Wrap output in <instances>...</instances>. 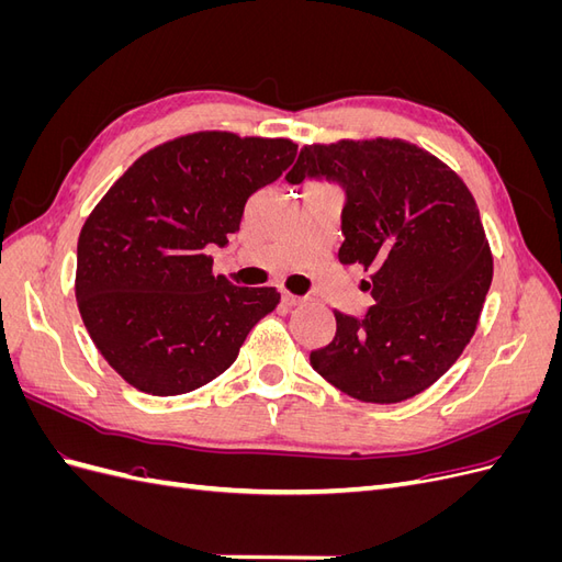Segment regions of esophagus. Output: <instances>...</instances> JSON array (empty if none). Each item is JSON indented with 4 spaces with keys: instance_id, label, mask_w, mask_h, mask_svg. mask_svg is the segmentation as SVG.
Returning <instances> with one entry per match:
<instances>
[{
    "instance_id": "34e87169",
    "label": "esophagus",
    "mask_w": 562,
    "mask_h": 562,
    "mask_svg": "<svg viewBox=\"0 0 562 562\" xmlns=\"http://www.w3.org/2000/svg\"><path fill=\"white\" fill-rule=\"evenodd\" d=\"M281 302L285 304V307H297V304H302V297L291 295V293H283V295H281Z\"/></svg>"
}]
</instances>
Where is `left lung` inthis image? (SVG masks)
Returning <instances> with one entry per match:
<instances>
[{
	"mask_svg": "<svg viewBox=\"0 0 562 562\" xmlns=\"http://www.w3.org/2000/svg\"><path fill=\"white\" fill-rule=\"evenodd\" d=\"M291 184L345 192L339 260L372 269L363 316L335 312L337 333L310 363L366 403H401L462 356L492 283L481 213L457 173L411 143L342 140L300 149Z\"/></svg>",
	"mask_w": 562,
	"mask_h": 562,
	"instance_id": "1",
	"label": "left lung"
}]
</instances>
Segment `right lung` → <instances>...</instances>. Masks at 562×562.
Returning a JSON list of instances; mask_svg holds the SVG:
<instances>
[{"mask_svg": "<svg viewBox=\"0 0 562 562\" xmlns=\"http://www.w3.org/2000/svg\"><path fill=\"white\" fill-rule=\"evenodd\" d=\"M291 140L194 133L149 149L81 227L77 302L105 361L135 389L180 396L236 361L277 288L213 277V246L239 232L248 199L283 176Z\"/></svg>", "mask_w": 562, "mask_h": 562, "instance_id": "1", "label": "right lung"}]
</instances>
